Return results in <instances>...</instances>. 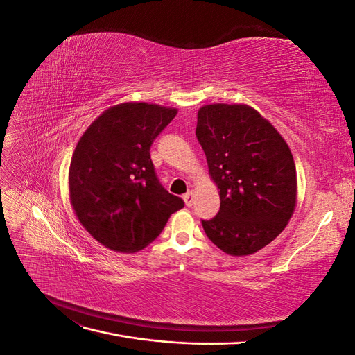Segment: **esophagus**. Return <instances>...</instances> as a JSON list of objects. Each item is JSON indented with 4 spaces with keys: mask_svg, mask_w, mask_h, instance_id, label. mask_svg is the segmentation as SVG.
Wrapping results in <instances>:
<instances>
[{
    "mask_svg": "<svg viewBox=\"0 0 355 355\" xmlns=\"http://www.w3.org/2000/svg\"><path fill=\"white\" fill-rule=\"evenodd\" d=\"M184 201L188 207H191L192 204H194V191H189L184 196Z\"/></svg>",
    "mask_w": 355,
    "mask_h": 355,
    "instance_id": "esophagus-1",
    "label": "esophagus"
}]
</instances>
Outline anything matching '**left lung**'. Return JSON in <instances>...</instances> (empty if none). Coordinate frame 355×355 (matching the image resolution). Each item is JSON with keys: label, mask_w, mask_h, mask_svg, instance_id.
<instances>
[{"label": "left lung", "mask_w": 355, "mask_h": 355, "mask_svg": "<svg viewBox=\"0 0 355 355\" xmlns=\"http://www.w3.org/2000/svg\"><path fill=\"white\" fill-rule=\"evenodd\" d=\"M198 142L220 209L202 228L231 256L263 249L286 228L297 198L295 159L277 128L244 103L204 105L197 114Z\"/></svg>", "instance_id": "1"}]
</instances>
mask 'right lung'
I'll return each instance as SVG.
<instances>
[{"mask_svg":"<svg viewBox=\"0 0 355 355\" xmlns=\"http://www.w3.org/2000/svg\"><path fill=\"white\" fill-rule=\"evenodd\" d=\"M178 110L125 102L103 111L83 133L69 166V201L94 240L120 253L153 243L171 213L184 207L157 179L154 139Z\"/></svg>","mask_w":355,"mask_h":355,"instance_id":"obj_1","label":"right lung"}]
</instances>
